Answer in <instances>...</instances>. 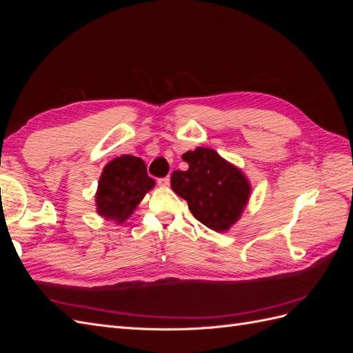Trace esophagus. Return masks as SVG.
I'll list each match as a JSON object with an SVG mask.
<instances>
[{
	"instance_id": "1",
	"label": "esophagus",
	"mask_w": 353,
	"mask_h": 353,
	"mask_svg": "<svg viewBox=\"0 0 353 353\" xmlns=\"http://www.w3.org/2000/svg\"><path fill=\"white\" fill-rule=\"evenodd\" d=\"M157 184L160 185V187H169V184H170V179L166 176V178H159L157 179Z\"/></svg>"
}]
</instances>
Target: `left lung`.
<instances>
[{"mask_svg": "<svg viewBox=\"0 0 353 353\" xmlns=\"http://www.w3.org/2000/svg\"><path fill=\"white\" fill-rule=\"evenodd\" d=\"M187 170H174L170 187L187 200L191 213L208 228L228 231L245 209L252 194L250 181L243 170L215 150L197 147L183 154Z\"/></svg>", "mask_w": 353, "mask_h": 353, "instance_id": "8db88e82", "label": "left lung"}]
</instances>
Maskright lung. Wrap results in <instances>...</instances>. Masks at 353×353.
Here are the masks:
<instances>
[{
  "label": "right lung",
  "mask_w": 353,
  "mask_h": 353,
  "mask_svg": "<svg viewBox=\"0 0 353 353\" xmlns=\"http://www.w3.org/2000/svg\"><path fill=\"white\" fill-rule=\"evenodd\" d=\"M154 188V179L147 175L144 160L123 154L103 168L95 206L97 213L114 223H123L135 212L144 196Z\"/></svg>",
  "instance_id": "right-lung-1"
}]
</instances>
